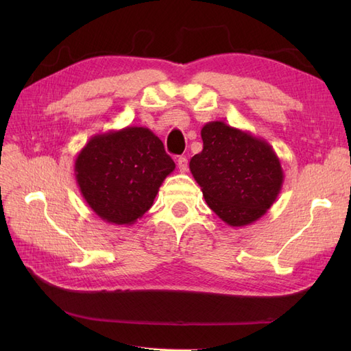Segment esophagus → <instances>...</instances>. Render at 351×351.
<instances>
[{
    "mask_svg": "<svg viewBox=\"0 0 351 351\" xmlns=\"http://www.w3.org/2000/svg\"><path fill=\"white\" fill-rule=\"evenodd\" d=\"M177 165H178V169L182 173H186L187 168H189V162H187V158L186 156H178L177 158Z\"/></svg>",
    "mask_w": 351,
    "mask_h": 351,
    "instance_id": "1",
    "label": "esophagus"
}]
</instances>
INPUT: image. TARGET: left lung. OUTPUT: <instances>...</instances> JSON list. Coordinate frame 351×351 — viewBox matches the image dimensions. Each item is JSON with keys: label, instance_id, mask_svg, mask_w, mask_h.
<instances>
[{"label": "left lung", "instance_id": "obj_1", "mask_svg": "<svg viewBox=\"0 0 351 351\" xmlns=\"http://www.w3.org/2000/svg\"><path fill=\"white\" fill-rule=\"evenodd\" d=\"M204 149L190 159V171L208 206L231 227L258 221L277 200L284 183L272 146L224 121L200 130Z\"/></svg>", "mask_w": 351, "mask_h": 351}]
</instances>
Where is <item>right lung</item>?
<instances>
[{
    "label": "right lung",
    "instance_id": "obj_1",
    "mask_svg": "<svg viewBox=\"0 0 351 351\" xmlns=\"http://www.w3.org/2000/svg\"><path fill=\"white\" fill-rule=\"evenodd\" d=\"M176 164L147 127L95 134L74 161L83 199L101 219L132 226L149 210Z\"/></svg>",
    "mask_w": 351,
    "mask_h": 351
}]
</instances>
